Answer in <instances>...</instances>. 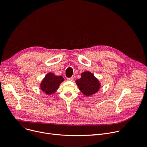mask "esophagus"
I'll list each match as a JSON object with an SVG mask.
<instances>
[{
  "label": "esophagus",
  "mask_w": 147,
  "mask_h": 147,
  "mask_svg": "<svg viewBox=\"0 0 147 147\" xmlns=\"http://www.w3.org/2000/svg\"><path fill=\"white\" fill-rule=\"evenodd\" d=\"M67 80L69 81H72L74 80V78L73 77H71V78H68Z\"/></svg>",
  "instance_id": "obj_1"
}]
</instances>
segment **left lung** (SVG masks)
Wrapping results in <instances>:
<instances>
[{
	"label": "left lung",
	"instance_id": "obj_1",
	"mask_svg": "<svg viewBox=\"0 0 147 147\" xmlns=\"http://www.w3.org/2000/svg\"><path fill=\"white\" fill-rule=\"evenodd\" d=\"M79 90L85 96H90L99 90L100 84L98 79L89 71L81 74V78L76 80Z\"/></svg>",
	"mask_w": 147,
	"mask_h": 147
}]
</instances>
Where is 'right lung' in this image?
I'll return each instance as SVG.
<instances>
[{"label":"right lung","mask_w":147,"mask_h":147,"mask_svg":"<svg viewBox=\"0 0 147 147\" xmlns=\"http://www.w3.org/2000/svg\"><path fill=\"white\" fill-rule=\"evenodd\" d=\"M63 80L62 76H56L53 73L49 72L41 82V89L47 94H52L58 89Z\"/></svg>","instance_id":"1"}]
</instances>
